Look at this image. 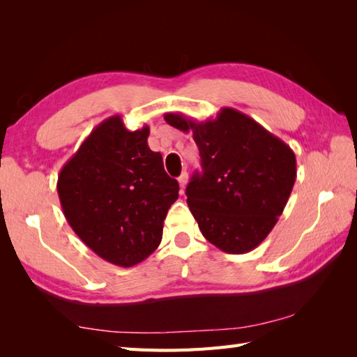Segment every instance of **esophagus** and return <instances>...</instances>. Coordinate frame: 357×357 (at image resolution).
Masks as SVG:
<instances>
[{"label": "esophagus", "mask_w": 357, "mask_h": 357, "mask_svg": "<svg viewBox=\"0 0 357 357\" xmlns=\"http://www.w3.org/2000/svg\"><path fill=\"white\" fill-rule=\"evenodd\" d=\"M178 181H179V184H181V187H183V192H184V188H185V185L188 183V173L183 172V174H181Z\"/></svg>", "instance_id": "esophagus-1"}]
</instances>
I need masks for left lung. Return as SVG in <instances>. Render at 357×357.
Returning <instances> with one entry per match:
<instances>
[{
	"label": "left lung",
	"mask_w": 357,
	"mask_h": 357,
	"mask_svg": "<svg viewBox=\"0 0 357 357\" xmlns=\"http://www.w3.org/2000/svg\"><path fill=\"white\" fill-rule=\"evenodd\" d=\"M167 124L193 132L202 173L185 188L187 204L211 244L231 255L252 252L282 215L296 181L290 146L234 109L196 123L165 113Z\"/></svg>",
	"instance_id": "1"
}]
</instances>
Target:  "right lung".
I'll return each instance as SVG.
<instances>
[{
    "instance_id": "1",
    "label": "right lung",
    "mask_w": 357,
    "mask_h": 357,
    "mask_svg": "<svg viewBox=\"0 0 357 357\" xmlns=\"http://www.w3.org/2000/svg\"><path fill=\"white\" fill-rule=\"evenodd\" d=\"M144 126L130 132L110 116L82 141L59 172L58 196L67 222L104 261L133 267L155 252L179 184L151 151Z\"/></svg>"
}]
</instances>
